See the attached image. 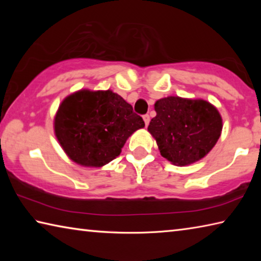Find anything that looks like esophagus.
Returning a JSON list of instances; mask_svg holds the SVG:
<instances>
[{
	"mask_svg": "<svg viewBox=\"0 0 261 261\" xmlns=\"http://www.w3.org/2000/svg\"><path fill=\"white\" fill-rule=\"evenodd\" d=\"M143 118H144V122H145V125H148V123H149V115L148 114H146V115H144L143 116Z\"/></svg>",
	"mask_w": 261,
	"mask_h": 261,
	"instance_id": "34e87169",
	"label": "esophagus"
}]
</instances>
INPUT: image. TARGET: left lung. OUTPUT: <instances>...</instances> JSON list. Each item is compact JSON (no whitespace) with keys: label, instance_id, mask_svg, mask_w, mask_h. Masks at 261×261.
<instances>
[{"label":"left lung","instance_id":"left-lung-1","mask_svg":"<svg viewBox=\"0 0 261 261\" xmlns=\"http://www.w3.org/2000/svg\"><path fill=\"white\" fill-rule=\"evenodd\" d=\"M156 116L148 125L163 158L177 166L200 160L214 147L222 130V118L204 100L168 96L158 100Z\"/></svg>","mask_w":261,"mask_h":261}]
</instances>
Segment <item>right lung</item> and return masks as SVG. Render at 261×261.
<instances>
[{
  "label": "right lung",
  "mask_w": 261,
  "mask_h": 261,
  "mask_svg": "<svg viewBox=\"0 0 261 261\" xmlns=\"http://www.w3.org/2000/svg\"><path fill=\"white\" fill-rule=\"evenodd\" d=\"M130 103L112 91H79L65 98L55 117V135L72 161L101 167L120 155L126 139L144 127Z\"/></svg>",
  "instance_id": "add662e5"
}]
</instances>
